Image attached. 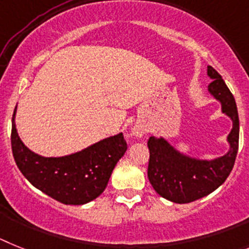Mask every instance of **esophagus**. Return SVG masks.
I'll use <instances>...</instances> for the list:
<instances>
[{
	"label": "esophagus",
	"mask_w": 249,
	"mask_h": 249,
	"mask_svg": "<svg viewBox=\"0 0 249 249\" xmlns=\"http://www.w3.org/2000/svg\"><path fill=\"white\" fill-rule=\"evenodd\" d=\"M131 133H133V135H135V137L140 138L145 134V129H144V126H142V125H135V126L133 127Z\"/></svg>",
	"instance_id": "34e87169"
}]
</instances>
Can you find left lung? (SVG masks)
<instances>
[{"label":"left lung","instance_id":"1","mask_svg":"<svg viewBox=\"0 0 249 249\" xmlns=\"http://www.w3.org/2000/svg\"><path fill=\"white\" fill-rule=\"evenodd\" d=\"M208 76L213 79L208 91L220 101L222 111L233 122L228 135V153L213 160H199L180 154L163 138L150 137L148 140L149 181L159 196L179 204L203 198L223 184L238 153L239 119L235 100L222 76L212 66H208Z\"/></svg>","mask_w":249,"mask_h":249}]
</instances>
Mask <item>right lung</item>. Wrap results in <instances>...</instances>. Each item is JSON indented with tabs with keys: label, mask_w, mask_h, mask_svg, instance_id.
I'll return each instance as SVG.
<instances>
[{
	"label": "right lung",
	"mask_w": 249,
	"mask_h": 249,
	"mask_svg": "<svg viewBox=\"0 0 249 249\" xmlns=\"http://www.w3.org/2000/svg\"><path fill=\"white\" fill-rule=\"evenodd\" d=\"M12 116L11 146L18 169L34 187L64 204L80 205L103 193L127 145L122 133L95 142L75 154L45 158L21 142Z\"/></svg>",
	"instance_id": "1"
}]
</instances>
